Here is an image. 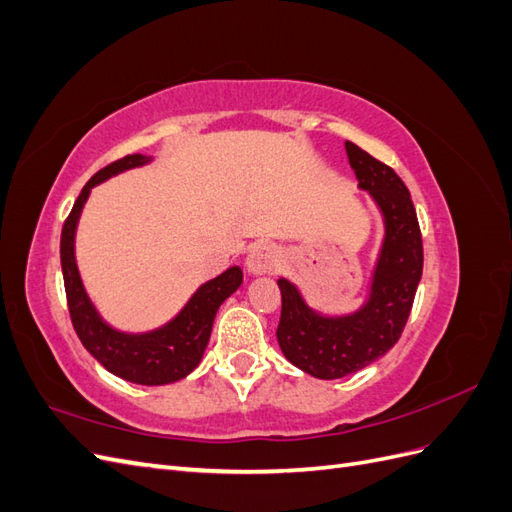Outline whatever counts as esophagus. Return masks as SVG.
<instances>
[{
    "mask_svg": "<svg viewBox=\"0 0 512 512\" xmlns=\"http://www.w3.org/2000/svg\"><path fill=\"white\" fill-rule=\"evenodd\" d=\"M245 265H247V271L254 275L273 273L277 267L282 265V254L271 243H258L252 247L250 254H247Z\"/></svg>",
    "mask_w": 512,
    "mask_h": 512,
    "instance_id": "obj_1",
    "label": "esophagus"
}]
</instances>
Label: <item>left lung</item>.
Listing matches in <instances>:
<instances>
[{"label": "left lung", "instance_id": "1", "mask_svg": "<svg viewBox=\"0 0 512 512\" xmlns=\"http://www.w3.org/2000/svg\"><path fill=\"white\" fill-rule=\"evenodd\" d=\"M346 153L359 185L376 198L386 224L367 305L352 316L327 318L312 312L288 280H277L282 290L277 342L292 365L320 380L354 374L399 342L423 275L421 226L406 183L359 145L346 141Z\"/></svg>", "mask_w": 512, "mask_h": 512}]
</instances>
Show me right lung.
Masks as SVG:
<instances>
[{
    "label": "right lung",
    "instance_id": "add662e5",
    "mask_svg": "<svg viewBox=\"0 0 512 512\" xmlns=\"http://www.w3.org/2000/svg\"><path fill=\"white\" fill-rule=\"evenodd\" d=\"M149 158L141 153H132L121 160H115L91 177L70 211L61 228V271H64V286L68 299V312L72 327L79 335L81 344L91 352L98 363H102L111 374L147 386H158L181 380L203 359V352L209 344L213 318L218 307L235 292L243 273L239 267H230L215 280L207 282L196 290L190 303L181 309V314L168 322L166 327L145 333L126 335L108 327L87 299L81 284L79 269L74 260V230L79 222L81 209L89 196V190L100 181L113 177L121 170L147 164Z\"/></svg>",
    "mask_w": 512,
    "mask_h": 512
}]
</instances>
